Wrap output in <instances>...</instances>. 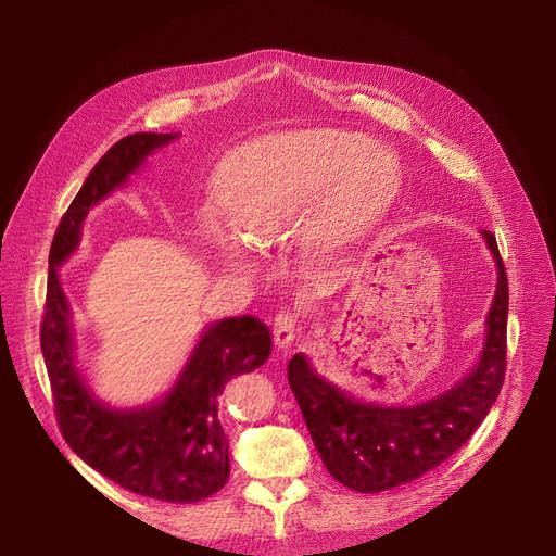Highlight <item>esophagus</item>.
Returning <instances> with one entry per match:
<instances>
[{"instance_id":"esophagus-1","label":"esophagus","mask_w":556,"mask_h":556,"mask_svg":"<svg viewBox=\"0 0 556 556\" xmlns=\"http://www.w3.org/2000/svg\"><path fill=\"white\" fill-rule=\"evenodd\" d=\"M273 333H275V342L277 346H288L290 342L295 340L298 333V315L290 313V311H279L275 315V323H273Z\"/></svg>"}]
</instances>
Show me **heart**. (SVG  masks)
<instances>
[{"label": "heart", "instance_id": "heart-1", "mask_svg": "<svg viewBox=\"0 0 556 556\" xmlns=\"http://www.w3.org/2000/svg\"><path fill=\"white\" fill-rule=\"evenodd\" d=\"M401 193L396 157L369 137L340 128H308L254 139L216 170L220 212L256 243H273L306 216L313 239L327 245L358 241L381 225ZM207 239H231L207 225Z\"/></svg>", "mask_w": 556, "mask_h": 556}]
</instances>
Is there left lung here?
Listing matches in <instances>:
<instances>
[{"mask_svg": "<svg viewBox=\"0 0 556 556\" xmlns=\"http://www.w3.org/2000/svg\"><path fill=\"white\" fill-rule=\"evenodd\" d=\"M482 237L498 266V286L480 363L448 392L410 407L361 403L319 376L304 354L290 358V390L319 457L340 484L378 493L421 478L469 442L498 399L507 367L509 286L495 237L486 229Z\"/></svg>", "mask_w": 556, "mask_h": 556, "instance_id": "1", "label": "left lung"}]
</instances>
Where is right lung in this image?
I'll return each instance as SVG.
<instances>
[{
    "instance_id": "add662e5",
    "label": "right lung",
    "mask_w": 556,
    "mask_h": 556,
    "mask_svg": "<svg viewBox=\"0 0 556 556\" xmlns=\"http://www.w3.org/2000/svg\"><path fill=\"white\" fill-rule=\"evenodd\" d=\"M175 137L178 132L128 135L87 175L53 233L40 346L58 428L83 462L146 498L198 503L220 491L229 478L218 394L229 378L254 371L270 358V329L252 315L220 319L202 333L178 383L160 403L112 410L99 403L74 365L72 311L58 277V266L78 248L87 212Z\"/></svg>"
}]
</instances>
